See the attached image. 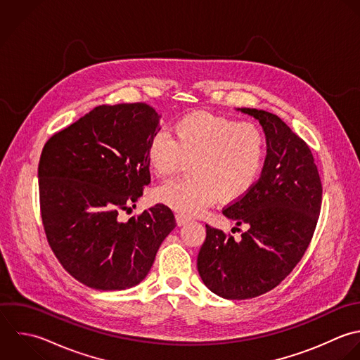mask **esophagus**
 I'll return each instance as SVG.
<instances>
[{"label": "esophagus", "mask_w": 360, "mask_h": 360, "mask_svg": "<svg viewBox=\"0 0 360 360\" xmlns=\"http://www.w3.org/2000/svg\"><path fill=\"white\" fill-rule=\"evenodd\" d=\"M175 220H176V224L181 227V226H185L186 223H189V219L188 217H185V216H182V214H176L175 216Z\"/></svg>", "instance_id": "1"}]
</instances>
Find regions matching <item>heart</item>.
<instances>
[{
    "mask_svg": "<svg viewBox=\"0 0 360 360\" xmlns=\"http://www.w3.org/2000/svg\"><path fill=\"white\" fill-rule=\"evenodd\" d=\"M266 157L264 131L240 120L196 112L178 119L172 137L155 133L147 147V162L158 178H168L193 161L195 178L171 181L155 189V200L182 216H196L220 196L236 202L257 184Z\"/></svg>",
    "mask_w": 360,
    "mask_h": 360,
    "instance_id": "b5f03b06",
    "label": "heart"
}]
</instances>
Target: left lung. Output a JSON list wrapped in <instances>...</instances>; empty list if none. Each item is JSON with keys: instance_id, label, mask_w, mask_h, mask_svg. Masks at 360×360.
<instances>
[{"instance_id": "1", "label": "left lung", "mask_w": 360, "mask_h": 360, "mask_svg": "<svg viewBox=\"0 0 360 360\" xmlns=\"http://www.w3.org/2000/svg\"><path fill=\"white\" fill-rule=\"evenodd\" d=\"M237 110L255 117L264 129V169L254 188L223 210L245 229L241 238L206 224L198 255L203 283L229 300L261 296L293 271L311 241L323 199L310 147L279 116L251 108Z\"/></svg>"}]
</instances>
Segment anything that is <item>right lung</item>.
Instances as JSON below:
<instances>
[{"label": "right lung", "mask_w": 360, "mask_h": 360, "mask_svg": "<svg viewBox=\"0 0 360 360\" xmlns=\"http://www.w3.org/2000/svg\"><path fill=\"white\" fill-rule=\"evenodd\" d=\"M160 119L146 103L101 105L43 147L37 178L44 233L63 268L88 288L139 285L176 226L164 205L119 220L150 184L147 147Z\"/></svg>", "instance_id": "right-lung-1"}]
</instances>
